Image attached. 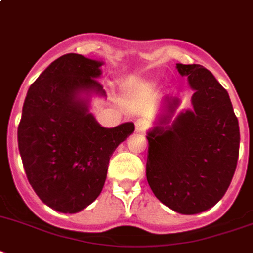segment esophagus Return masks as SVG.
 I'll return each mask as SVG.
<instances>
[{
	"instance_id": "1",
	"label": "esophagus",
	"mask_w": 253,
	"mask_h": 253,
	"mask_svg": "<svg viewBox=\"0 0 253 253\" xmlns=\"http://www.w3.org/2000/svg\"><path fill=\"white\" fill-rule=\"evenodd\" d=\"M149 128V124L146 122L145 119H138L137 122H135V131H138V133H145Z\"/></svg>"
}]
</instances>
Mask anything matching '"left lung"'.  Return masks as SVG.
Masks as SVG:
<instances>
[{"mask_svg": "<svg viewBox=\"0 0 253 253\" xmlns=\"http://www.w3.org/2000/svg\"><path fill=\"white\" fill-rule=\"evenodd\" d=\"M187 76L193 110L181 112L178 98L164 99L159 123L147 133L146 177L155 197L170 210L195 214L224 197L239 156V124L229 94L200 64H177Z\"/></svg>", "mask_w": 253, "mask_h": 253, "instance_id": "left-lung-1", "label": "left lung"}]
</instances>
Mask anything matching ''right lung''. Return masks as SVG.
<instances>
[{
  "label": "right lung",
  "instance_id": "right-lung-1",
  "mask_svg": "<svg viewBox=\"0 0 253 253\" xmlns=\"http://www.w3.org/2000/svg\"><path fill=\"white\" fill-rule=\"evenodd\" d=\"M102 64L62 55L31 85L23 104L18 146L27 178L62 213H77L97 199L112 152L134 131L133 123L103 128L89 112V95H106L97 80Z\"/></svg>",
  "mask_w": 253,
  "mask_h": 253
}]
</instances>
